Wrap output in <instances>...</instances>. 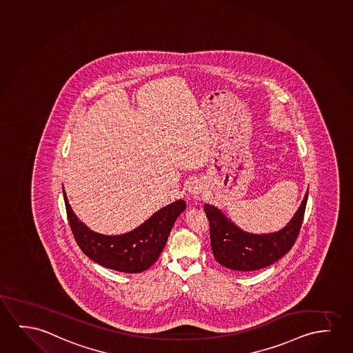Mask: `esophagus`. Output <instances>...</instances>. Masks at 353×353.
I'll use <instances>...</instances> for the list:
<instances>
[{"mask_svg": "<svg viewBox=\"0 0 353 353\" xmlns=\"http://www.w3.org/2000/svg\"><path fill=\"white\" fill-rule=\"evenodd\" d=\"M200 190H201V188L198 184H192L190 187V192L192 194H199Z\"/></svg>", "mask_w": 353, "mask_h": 353, "instance_id": "obj_1", "label": "esophagus"}]
</instances>
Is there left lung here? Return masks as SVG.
I'll use <instances>...</instances> for the list:
<instances>
[{
    "label": "left lung",
    "instance_id": "8db88e82",
    "mask_svg": "<svg viewBox=\"0 0 353 353\" xmlns=\"http://www.w3.org/2000/svg\"><path fill=\"white\" fill-rule=\"evenodd\" d=\"M308 192L292 220L271 234H250L232 223L220 210L205 205L209 219L210 241L216 261L234 271H256L271 266L285 255L296 241L306 210Z\"/></svg>",
    "mask_w": 353,
    "mask_h": 353
}]
</instances>
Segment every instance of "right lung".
<instances>
[{
	"instance_id": "obj_1",
	"label": "right lung",
	"mask_w": 353,
	"mask_h": 353,
	"mask_svg": "<svg viewBox=\"0 0 353 353\" xmlns=\"http://www.w3.org/2000/svg\"><path fill=\"white\" fill-rule=\"evenodd\" d=\"M63 195L69 225L83 254L101 266L125 273L145 271L157 262L174 221L187 206L183 200L174 201L159 210L132 232L121 235H104L93 232L79 221L68 203L64 188Z\"/></svg>"
}]
</instances>
